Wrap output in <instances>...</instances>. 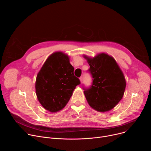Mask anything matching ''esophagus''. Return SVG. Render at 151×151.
<instances>
[{"mask_svg": "<svg viewBox=\"0 0 151 151\" xmlns=\"http://www.w3.org/2000/svg\"><path fill=\"white\" fill-rule=\"evenodd\" d=\"M79 79H80V81H81V82H82V81H83V78H82V76H81V77L79 78Z\"/></svg>", "mask_w": 151, "mask_h": 151, "instance_id": "esophagus-1", "label": "esophagus"}]
</instances>
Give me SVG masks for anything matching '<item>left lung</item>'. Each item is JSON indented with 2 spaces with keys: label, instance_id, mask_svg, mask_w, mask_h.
<instances>
[{
  "label": "left lung",
  "instance_id": "left-lung-1",
  "mask_svg": "<svg viewBox=\"0 0 151 151\" xmlns=\"http://www.w3.org/2000/svg\"><path fill=\"white\" fill-rule=\"evenodd\" d=\"M87 60L90 68L88 72L92 76L90 87L83 88L85 98L89 105L100 112L109 111L122 99L126 82L124 74L115 60L105 53H101Z\"/></svg>",
  "mask_w": 151,
  "mask_h": 151
}]
</instances>
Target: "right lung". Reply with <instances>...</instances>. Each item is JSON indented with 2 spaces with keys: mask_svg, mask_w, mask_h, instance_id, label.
Segmentation results:
<instances>
[{
  "mask_svg": "<svg viewBox=\"0 0 151 151\" xmlns=\"http://www.w3.org/2000/svg\"><path fill=\"white\" fill-rule=\"evenodd\" d=\"M73 71L69 56L64 53L55 52L48 57L35 83L37 99L46 110L57 112L67 104L73 90L81 83Z\"/></svg>",
  "mask_w": 151,
  "mask_h": 151,
  "instance_id": "1",
  "label": "right lung"
}]
</instances>
